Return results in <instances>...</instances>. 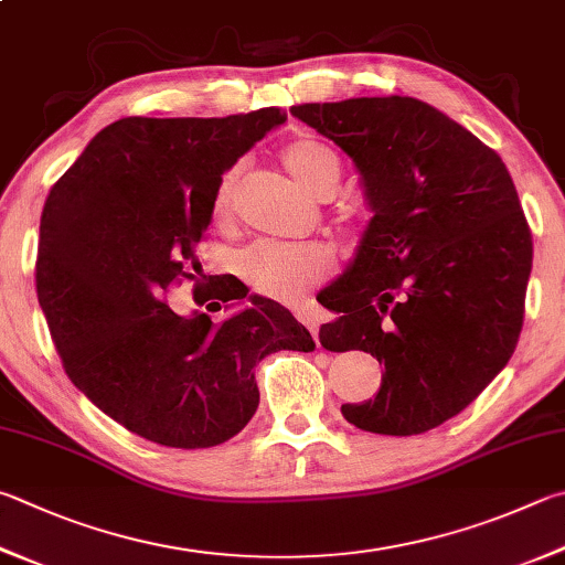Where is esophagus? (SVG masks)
<instances>
[{
    "mask_svg": "<svg viewBox=\"0 0 565 565\" xmlns=\"http://www.w3.org/2000/svg\"><path fill=\"white\" fill-rule=\"evenodd\" d=\"M296 318H299V321L309 328L313 338L318 335V323H321V318H318V313L313 309H299L296 311Z\"/></svg>",
    "mask_w": 565,
    "mask_h": 565,
    "instance_id": "1",
    "label": "esophagus"
}]
</instances>
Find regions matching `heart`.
Returning a JSON list of instances; mask_svg holds the SVG:
<instances>
[{
  "label": "heart",
  "mask_w": 565,
  "mask_h": 565,
  "mask_svg": "<svg viewBox=\"0 0 565 565\" xmlns=\"http://www.w3.org/2000/svg\"><path fill=\"white\" fill-rule=\"evenodd\" d=\"M286 170L299 180L306 190L318 198H328L341 180V160L335 150L316 138H296L281 150ZM242 166H232L222 172L212 198L214 222L227 224L234 217V200ZM333 256L321 244H289L262 239L237 256V271L256 294L266 299L296 303L313 286L326 281L331 274Z\"/></svg>",
  "instance_id": "obj_1"
}]
</instances>
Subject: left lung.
<instances>
[{"label":"left lung","instance_id":"left-lung-1","mask_svg":"<svg viewBox=\"0 0 565 565\" xmlns=\"http://www.w3.org/2000/svg\"><path fill=\"white\" fill-rule=\"evenodd\" d=\"M291 113L353 158L375 212L323 291L341 316L321 326V345L385 365L377 395L341 413L365 433H427L477 399L519 343L533 242L514 180L494 150L417 98Z\"/></svg>","mask_w":565,"mask_h":565}]
</instances>
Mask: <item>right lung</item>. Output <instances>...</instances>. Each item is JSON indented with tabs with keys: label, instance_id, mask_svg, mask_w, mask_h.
<instances>
[{
	"label": "right lung",
	"instance_id": "add662e5",
	"mask_svg": "<svg viewBox=\"0 0 565 565\" xmlns=\"http://www.w3.org/2000/svg\"><path fill=\"white\" fill-rule=\"evenodd\" d=\"M284 120L274 106L227 118H120L49 192L36 296L51 341L71 383L150 443H227L259 405L254 365L313 348L311 333L262 296L222 323L202 311L180 316L166 301L184 279L207 311L247 296L232 274L198 279L194 247L222 172Z\"/></svg>",
	"mask_w": 565,
	"mask_h": 565
}]
</instances>
